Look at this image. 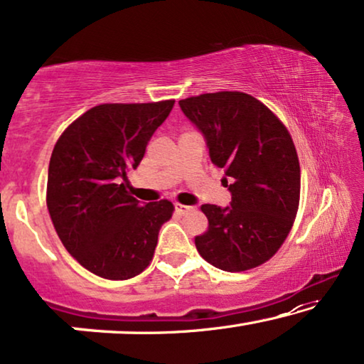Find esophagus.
<instances>
[{
  "label": "esophagus",
  "instance_id": "obj_1",
  "mask_svg": "<svg viewBox=\"0 0 364 364\" xmlns=\"http://www.w3.org/2000/svg\"><path fill=\"white\" fill-rule=\"evenodd\" d=\"M193 207H188V205H182V203H176V212L178 215H186V213L192 212Z\"/></svg>",
  "mask_w": 364,
  "mask_h": 364
}]
</instances>
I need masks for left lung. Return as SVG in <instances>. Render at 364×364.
I'll return each instance as SVG.
<instances>
[{"mask_svg":"<svg viewBox=\"0 0 364 364\" xmlns=\"http://www.w3.org/2000/svg\"><path fill=\"white\" fill-rule=\"evenodd\" d=\"M205 141L210 161L225 176L228 207L202 205L208 230L196 237L203 260L243 272L275 255L300 202V164L278 117L245 92L222 91L178 101Z\"/></svg>","mask_w":364,"mask_h":364,"instance_id":"left-lung-1","label":"left lung"}]
</instances>
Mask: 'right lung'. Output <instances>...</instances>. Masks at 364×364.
Wrapping results in <instances>:
<instances>
[{
    "label": "right lung",
    "instance_id": "right-lung-1",
    "mask_svg": "<svg viewBox=\"0 0 364 364\" xmlns=\"http://www.w3.org/2000/svg\"><path fill=\"white\" fill-rule=\"evenodd\" d=\"M173 102L101 104L76 119L54 146L48 168V210L66 250L94 275L127 280L152 260L168 200L139 202L127 173Z\"/></svg>",
    "mask_w": 364,
    "mask_h": 364
}]
</instances>
